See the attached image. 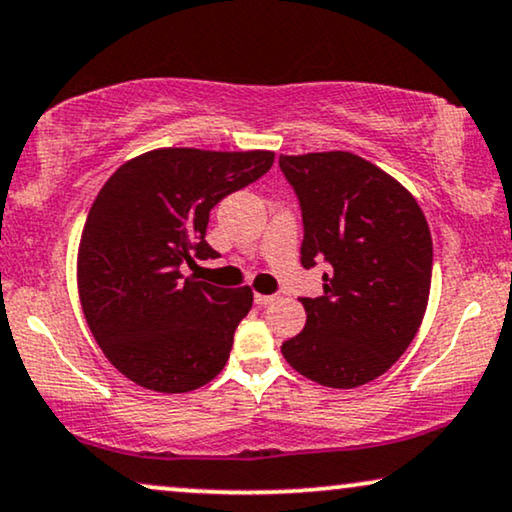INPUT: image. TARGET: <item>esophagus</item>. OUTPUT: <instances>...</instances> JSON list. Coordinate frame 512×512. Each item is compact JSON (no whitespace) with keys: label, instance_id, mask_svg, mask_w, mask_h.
Masks as SVG:
<instances>
[{"label":"esophagus","instance_id":"obj_1","mask_svg":"<svg viewBox=\"0 0 512 512\" xmlns=\"http://www.w3.org/2000/svg\"><path fill=\"white\" fill-rule=\"evenodd\" d=\"M254 300H256V305H261V307H268V305L275 303L277 296H263V293H256Z\"/></svg>","mask_w":512,"mask_h":512}]
</instances>
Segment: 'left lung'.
<instances>
[{
	"mask_svg": "<svg viewBox=\"0 0 512 512\" xmlns=\"http://www.w3.org/2000/svg\"><path fill=\"white\" fill-rule=\"evenodd\" d=\"M303 212L300 263H328L324 296L300 298L307 321L282 345L307 380L361 387L394 366L422 326L433 242L417 200L349 151L279 156Z\"/></svg>",
	"mask_w": 512,
	"mask_h": 512,
	"instance_id": "8db88e82",
	"label": "left lung"
}]
</instances>
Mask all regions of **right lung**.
<instances>
[{
	"label": "right lung",
	"mask_w": 512,
	"mask_h": 512,
	"mask_svg": "<svg viewBox=\"0 0 512 512\" xmlns=\"http://www.w3.org/2000/svg\"><path fill=\"white\" fill-rule=\"evenodd\" d=\"M272 163V151L156 149L123 163L97 193L79 244V298L104 356L139 387L184 394L226 366L254 293L181 270L216 256L209 212Z\"/></svg>",
	"instance_id": "1"
}]
</instances>
